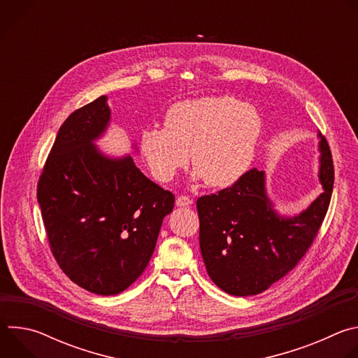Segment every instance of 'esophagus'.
Segmentation results:
<instances>
[{
  "mask_svg": "<svg viewBox=\"0 0 358 358\" xmlns=\"http://www.w3.org/2000/svg\"><path fill=\"white\" fill-rule=\"evenodd\" d=\"M176 203H177V207H189L192 203V199L187 195H180V196H177Z\"/></svg>",
  "mask_w": 358,
  "mask_h": 358,
  "instance_id": "esophagus-1",
  "label": "esophagus"
}]
</instances>
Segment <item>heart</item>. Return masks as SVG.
<instances>
[{
    "label": "heart",
    "mask_w": 358,
    "mask_h": 358,
    "mask_svg": "<svg viewBox=\"0 0 358 358\" xmlns=\"http://www.w3.org/2000/svg\"><path fill=\"white\" fill-rule=\"evenodd\" d=\"M262 130L259 113L228 96L174 103L164 129L148 127L140 134L141 155L159 181L169 182L191 164L210 187H228L249 169Z\"/></svg>",
    "instance_id": "b5f03b06"
}]
</instances>
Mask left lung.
I'll return each mask as SVG.
<instances>
[{"instance_id":"left-lung-1","label":"left lung","mask_w":358,"mask_h":358,"mask_svg":"<svg viewBox=\"0 0 358 358\" xmlns=\"http://www.w3.org/2000/svg\"><path fill=\"white\" fill-rule=\"evenodd\" d=\"M323 192L293 218H282L266 196L265 174L250 169L231 187L196 199L199 248L213 282L234 296L266 290L289 273L309 250L327 214L334 166L320 140Z\"/></svg>"}]
</instances>
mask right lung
Masks as SVG:
<instances>
[{
	"label": "right lung",
	"instance_id": "1",
	"mask_svg": "<svg viewBox=\"0 0 358 358\" xmlns=\"http://www.w3.org/2000/svg\"><path fill=\"white\" fill-rule=\"evenodd\" d=\"M109 120L106 96L71 113L36 187L57 264L78 286L103 296L126 290L143 273L176 201L130 156L113 160L100 155L93 140Z\"/></svg>",
	"mask_w": 358,
	"mask_h": 358
}]
</instances>
